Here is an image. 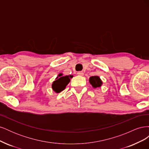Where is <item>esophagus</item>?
I'll return each mask as SVG.
<instances>
[{"mask_svg": "<svg viewBox=\"0 0 149 149\" xmlns=\"http://www.w3.org/2000/svg\"><path fill=\"white\" fill-rule=\"evenodd\" d=\"M77 74H78V75H79V76H83V75L84 74L83 71H78V73H77Z\"/></svg>", "mask_w": 149, "mask_h": 149, "instance_id": "esophagus-1", "label": "esophagus"}]
</instances>
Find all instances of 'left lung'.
Listing matches in <instances>:
<instances>
[{
	"label": "left lung",
	"instance_id": "8db88e82",
	"mask_svg": "<svg viewBox=\"0 0 149 149\" xmlns=\"http://www.w3.org/2000/svg\"><path fill=\"white\" fill-rule=\"evenodd\" d=\"M89 83L93 86V88L100 87L102 83L100 78L97 76H94L90 77Z\"/></svg>",
	"mask_w": 149,
	"mask_h": 149
}]
</instances>
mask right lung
Masks as SVG:
<instances>
[{
	"label": "right lung",
	"mask_w": 149,
	"mask_h": 149,
	"mask_svg": "<svg viewBox=\"0 0 149 149\" xmlns=\"http://www.w3.org/2000/svg\"><path fill=\"white\" fill-rule=\"evenodd\" d=\"M72 77V76H71ZM70 76V78H71ZM70 81V78L69 76H63L61 73L58 74V76L56 78V80L54 81L52 84V88L53 91L56 93H59L63 90H64Z\"/></svg>",
	"instance_id": "obj_1"
}]
</instances>
